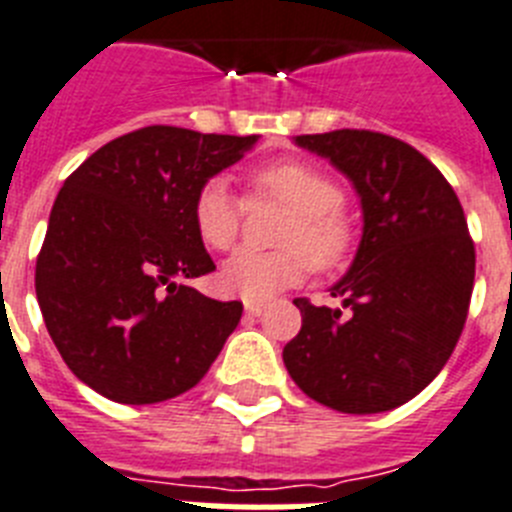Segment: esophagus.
<instances>
[{
  "label": "esophagus",
  "instance_id": "34e87169",
  "mask_svg": "<svg viewBox=\"0 0 512 512\" xmlns=\"http://www.w3.org/2000/svg\"><path fill=\"white\" fill-rule=\"evenodd\" d=\"M244 311H247V317H260V314H265V304L247 301V304H244Z\"/></svg>",
  "mask_w": 512,
  "mask_h": 512
}]
</instances>
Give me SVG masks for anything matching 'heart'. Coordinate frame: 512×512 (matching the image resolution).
Segmentation results:
<instances>
[{
	"label": "heart",
	"instance_id": "heart-1",
	"mask_svg": "<svg viewBox=\"0 0 512 512\" xmlns=\"http://www.w3.org/2000/svg\"><path fill=\"white\" fill-rule=\"evenodd\" d=\"M252 198H273L291 208L281 231L283 250H239L224 262L219 283L244 301H268L317 270L342 268L358 244L353 219L342 211V190L327 172L306 162H273L255 170ZM244 203L224 180L203 182L193 201V224L211 250L234 247Z\"/></svg>",
	"mask_w": 512,
	"mask_h": 512
}]
</instances>
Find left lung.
<instances>
[{"mask_svg": "<svg viewBox=\"0 0 512 512\" xmlns=\"http://www.w3.org/2000/svg\"><path fill=\"white\" fill-rule=\"evenodd\" d=\"M293 141L353 182L363 237L330 288L349 311L293 301L301 330L283 363L324 407L394 410L441 373L464 330L477 262L464 208L441 170L394 136L342 128Z\"/></svg>", "mask_w": 512, "mask_h": 512, "instance_id": "1", "label": "left lung"}]
</instances>
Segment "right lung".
<instances>
[{
    "label": "right lung",
    "mask_w": 512,
    "mask_h": 512,
    "mask_svg": "<svg viewBox=\"0 0 512 512\" xmlns=\"http://www.w3.org/2000/svg\"><path fill=\"white\" fill-rule=\"evenodd\" d=\"M255 141L146 126L66 177L35 262V296L64 363L97 394L121 404L177 397L237 330L242 301L188 286L216 270L193 201Z\"/></svg>",
    "instance_id": "add662e5"
}]
</instances>
